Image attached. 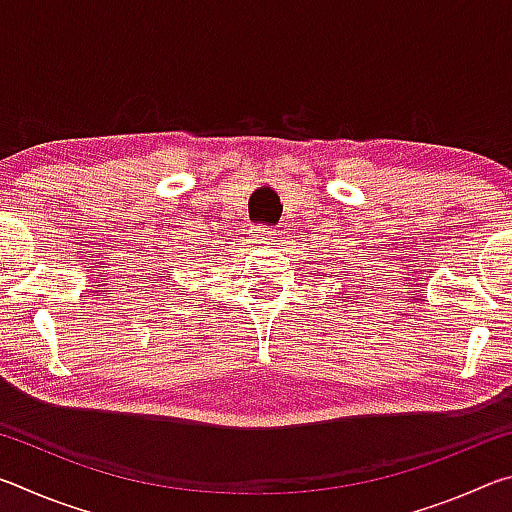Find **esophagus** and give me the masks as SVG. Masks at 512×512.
<instances>
[{"label": "esophagus", "instance_id": "obj_1", "mask_svg": "<svg viewBox=\"0 0 512 512\" xmlns=\"http://www.w3.org/2000/svg\"><path fill=\"white\" fill-rule=\"evenodd\" d=\"M277 235H280V230L268 228V225H259V228H255V239L259 244H271L273 239H277Z\"/></svg>", "mask_w": 512, "mask_h": 512}]
</instances>
